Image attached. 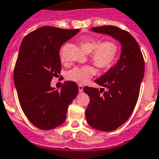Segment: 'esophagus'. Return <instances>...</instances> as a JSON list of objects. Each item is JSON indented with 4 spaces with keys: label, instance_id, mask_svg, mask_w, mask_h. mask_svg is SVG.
Segmentation results:
<instances>
[{
    "label": "esophagus",
    "instance_id": "1",
    "mask_svg": "<svg viewBox=\"0 0 159 159\" xmlns=\"http://www.w3.org/2000/svg\"><path fill=\"white\" fill-rule=\"evenodd\" d=\"M78 90H79V92H83V86L78 85Z\"/></svg>",
    "mask_w": 159,
    "mask_h": 159
}]
</instances>
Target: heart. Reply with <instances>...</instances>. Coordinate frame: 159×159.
<instances>
[{"instance_id":"b5f03b06","label":"heart","mask_w":159,"mask_h":159,"mask_svg":"<svg viewBox=\"0 0 159 159\" xmlns=\"http://www.w3.org/2000/svg\"><path fill=\"white\" fill-rule=\"evenodd\" d=\"M79 44L85 52H91V60L101 70L110 67L118 56L119 46L113 41L100 42L94 38L86 37L79 41ZM95 74L96 69L93 66L87 65L72 68L68 71L66 76L71 82L84 84Z\"/></svg>"}]
</instances>
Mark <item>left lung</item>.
I'll return each instance as SVG.
<instances>
[{"label":"left lung","mask_w":159,"mask_h":159,"mask_svg":"<svg viewBox=\"0 0 159 159\" xmlns=\"http://www.w3.org/2000/svg\"><path fill=\"white\" fill-rule=\"evenodd\" d=\"M92 31L109 35L120 43V56L116 64L109 68L95 83L108 91L85 87L89 96L86 109L87 122L91 127L102 131H112L126 121L133 112L144 76L145 64L136 40L127 31L116 26L92 28Z\"/></svg>","instance_id":"obj_1"}]
</instances>
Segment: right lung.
Instances as JSON below:
<instances>
[{"mask_svg":"<svg viewBox=\"0 0 159 159\" xmlns=\"http://www.w3.org/2000/svg\"><path fill=\"white\" fill-rule=\"evenodd\" d=\"M79 31L44 26L26 35L20 45L14 84L25 116L41 130L63 124L68 106L78 93L74 82H65L60 90L50 83L61 69V47Z\"/></svg>","mask_w":159,"mask_h":159,"instance_id":"right-lung-1","label":"right lung"}]
</instances>
